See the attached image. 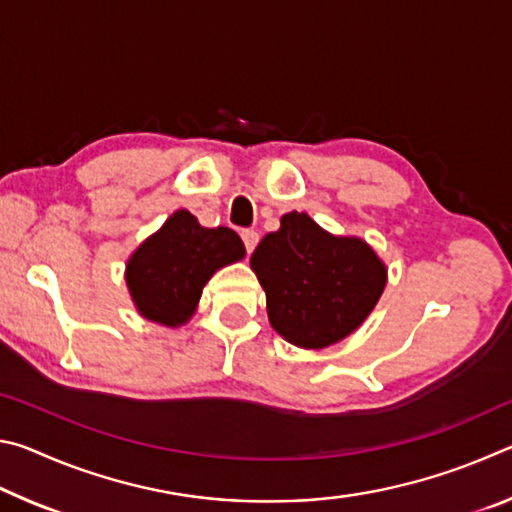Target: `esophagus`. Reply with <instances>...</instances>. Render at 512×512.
Wrapping results in <instances>:
<instances>
[{"label":"esophagus","instance_id":"34e87169","mask_svg":"<svg viewBox=\"0 0 512 512\" xmlns=\"http://www.w3.org/2000/svg\"><path fill=\"white\" fill-rule=\"evenodd\" d=\"M241 239H244V246H246V253L250 255L255 250V246L259 244V235L255 230H241Z\"/></svg>","mask_w":512,"mask_h":512}]
</instances>
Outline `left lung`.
Segmentation results:
<instances>
[{"label":"left lung","instance_id":"8db88e82","mask_svg":"<svg viewBox=\"0 0 512 512\" xmlns=\"http://www.w3.org/2000/svg\"><path fill=\"white\" fill-rule=\"evenodd\" d=\"M250 266L266 291L268 320L300 348H327L354 332L386 287V266L366 241L332 237L307 214H284Z\"/></svg>","mask_w":512,"mask_h":512}]
</instances>
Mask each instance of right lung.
Wrapping results in <instances>:
<instances>
[{
    "instance_id": "obj_1",
    "label": "right lung",
    "mask_w": 512,
    "mask_h": 512,
    "mask_svg": "<svg viewBox=\"0 0 512 512\" xmlns=\"http://www.w3.org/2000/svg\"><path fill=\"white\" fill-rule=\"evenodd\" d=\"M244 253L235 230L203 228L194 214L178 210L128 259L126 282L144 318L183 325L216 268L237 262Z\"/></svg>"
}]
</instances>
